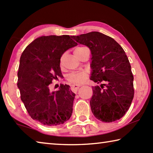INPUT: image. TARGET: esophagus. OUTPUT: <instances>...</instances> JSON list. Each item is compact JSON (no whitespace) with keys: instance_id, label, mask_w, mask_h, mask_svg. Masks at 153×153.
I'll use <instances>...</instances> for the list:
<instances>
[{"instance_id":"1","label":"esophagus","mask_w":153,"mask_h":153,"mask_svg":"<svg viewBox=\"0 0 153 153\" xmlns=\"http://www.w3.org/2000/svg\"><path fill=\"white\" fill-rule=\"evenodd\" d=\"M80 86H78V85H73V86H71V90L72 92H76L77 90L79 89V88Z\"/></svg>"}]
</instances>
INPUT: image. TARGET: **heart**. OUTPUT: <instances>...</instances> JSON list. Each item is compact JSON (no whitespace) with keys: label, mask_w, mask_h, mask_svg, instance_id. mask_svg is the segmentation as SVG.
<instances>
[{"label":"heart","mask_w":153,"mask_h":153,"mask_svg":"<svg viewBox=\"0 0 153 153\" xmlns=\"http://www.w3.org/2000/svg\"><path fill=\"white\" fill-rule=\"evenodd\" d=\"M86 47H78L75 50V53H77L82 51V49H84ZM64 59V55H62L60 58V61H59V64L60 66H63V62ZM88 73L87 71H77L74 72V73H71L67 76V81H68L71 84L73 85H80L84 83L88 77Z\"/></svg>","instance_id":"b5f03b06"}]
</instances>
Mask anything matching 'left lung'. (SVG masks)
<instances>
[{
    "label": "left lung",
    "instance_id": "1",
    "mask_svg": "<svg viewBox=\"0 0 153 153\" xmlns=\"http://www.w3.org/2000/svg\"><path fill=\"white\" fill-rule=\"evenodd\" d=\"M71 38L91 51L90 79L100 84L92 87L93 115L103 122L120 120L129 109L134 95V76L125 51L113 38L98 32Z\"/></svg>",
    "mask_w": 153,
    "mask_h": 153
}]
</instances>
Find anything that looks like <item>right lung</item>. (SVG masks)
<instances>
[{"label": "right lung", "instance_id": "obj_1", "mask_svg": "<svg viewBox=\"0 0 153 153\" xmlns=\"http://www.w3.org/2000/svg\"><path fill=\"white\" fill-rule=\"evenodd\" d=\"M77 45L69 35L42 36L31 42L21 55L17 86L28 114L43 125L63 124L70 118L76 94L68 85L51 92L53 79L63 76L59 61L69 48Z\"/></svg>", "mask_w": 153, "mask_h": 153}]
</instances>
